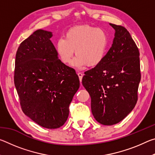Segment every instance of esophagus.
Masks as SVG:
<instances>
[{
    "mask_svg": "<svg viewBox=\"0 0 155 155\" xmlns=\"http://www.w3.org/2000/svg\"><path fill=\"white\" fill-rule=\"evenodd\" d=\"M77 74L78 76V77H79V80L81 82V81H82V78H83V74L82 72H78Z\"/></svg>",
    "mask_w": 155,
    "mask_h": 155,
    "instance_id": "34e87169",
    "label": "esophagus"
}]
</instances>
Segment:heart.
<instances>
[{
  "mask_svg": "<svg viewBox=\"0 0 155 155\" xmlns=\"http://www.w3.org/2000/svg\"><path fill=\"white\" fill-rule=\"evenodd\" d=\"M108 38L105 31L101 28L90 26H78L68 31L66 39L59 38L57 49L61 61L69 64L77 54L72 65L78 68L87 64L94 66L98 64L105 54Z\"/></svg>",
  "mask_w": 155,
  "mask_h": 155,
  "instance_id": "b5f03b06",
  "label": "heart"
}]
</instances>
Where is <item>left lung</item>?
Instances as JSON below:
<instances>
[{"label": "left lung", "mask_w": 155, "mask_h": 155, "mask_svg": "<svg viewBox=\"0 0 155 155\" xmlns=\"http://www.w3.org/2000/svg\"><path fill=\"white\" fill-rule=\"evenodd\" d=\"M110 25L115 31L111 47L98 64L85 72L82 79L91 97L94 118L108 126L122 121L134 109L141 80L137 45L124 27Z\"/></svg>", "instance_id": "1"}]
</instances>
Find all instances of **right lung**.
<instances>
[{
    "instance_id": "obj_1",
    "label": "right lung",
    "mask_w": 155,
    "mask_h": 155,
    "mask_svg": "<svg viewBox=\"0 0 155 155\" xmlns=\"http://www.w3.org/2000/svg\"><path fill=\"white\" fill-rule=\"evenodd\" d=\"M52 36L38 29L20 44L14 84L24 114L41 127L54 129L66 122L80 82L74 69L58 59Z\"/></svg>"
}]
</instances>
